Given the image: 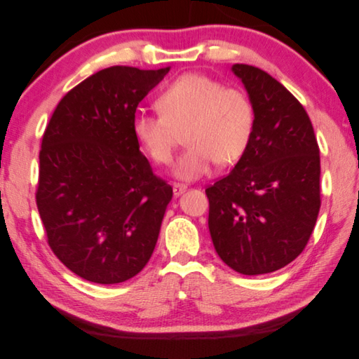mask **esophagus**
Wrapping results in <instances>:
<instances>
[{"mask_svg": "<svg viewBox=\"0 0 359 359\" xmlns=\"http://www.w3.org/2000/svg\"><path fill=\"white\" fill-rule=\"evenodd\" d=\"M172 189H173V194H175V196H180V194H182L184 191L187 190V187L184 186V184H178V182L173 184Z\"/></svg>", "mask_w": 359, "mask_h": 359, "instance_id": "34e87169", "label": "esophagus"}]
</instances>
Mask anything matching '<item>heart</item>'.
Wrapping results in <instances>:
<instances>
[{
	"instance_id": "b5f03b06",
	"label": "heart",
	"mask_w": 359,
	"mask_h": 359,
	"mask_svg": "<svg viewBox=\"0 0 359 359\" xmlns=\"http://www.w3.org/2000/svg\"><path fill=\"white\" fill-rule=\"evenodd\" d=\"M157 107V114L135 112L133 136L151 161L168 166L177 132L186 128L184 142L189 147L173 168L184 181L208 175L214 163L227 166L238 161L253 136L255 107L248 95L202 73L181 74L169 83Z\"/></svg>"
}]
</instances>
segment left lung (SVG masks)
Listing matches in <instances>:
<instances>
[{
  "label": "left lung",
  "mask_w": 359,
  "mask_h": 359,
  "mask_svg": "<svg viewBox=\"0 0 359 359\" xmlns=\"http://www.w3.org/2000/svg\"><path fill=\"white\" fill-rule=\"evenodd\" d=\"M255 130L229 175L206 187L217 255L244 276L274 273L306 248L320 210V156L304 106L273 76L235 64Z\"/></svg>",
  "instance_id": "obj_1"
}]
</instances>
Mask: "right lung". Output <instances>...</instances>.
<instances>
[{
	"label": "right lung",
	"mask_w": 359,
	"mask_h": 359,
	"mask_svg": "<svg viewBox=\"0 0 359 359\" xmlns=\"http://www.w3.org/2000/svg\"><path fill=\"white\" fill-rule=\"evenodd\" d=\"M169 69L91 74L62 97L43 133L36 202L48 244L93 283H123L154 252L172 187L139 151L132 119Z\"/></svg>",
	"instance_id": "right-lung-1"
}]
</instances>
